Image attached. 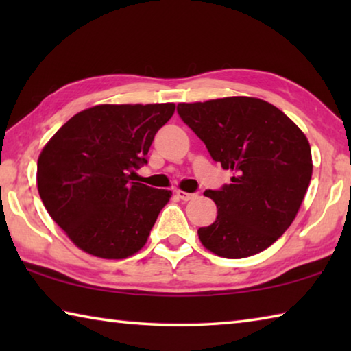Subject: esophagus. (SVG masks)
<instances>
[{"label":"esophagus","instance_id":"1","mask_svg":"<svg viewBox=\"0 0 351 351\" xmlns=\"http://www.w3.org/2000/svg\"><path fill=\"white\" fill-rule=\"evenodd\" d=\"M175 193H176V197L182 199V201H190V199H193L195 197H197L195 193H187V192H182V190H176Z\"/></svg>","mask_w":351,"mask_h":351}]
</instances>
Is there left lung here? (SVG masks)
Segmentation results:
<instances>
[{
	"mask_svg": "<svg viewBox=\"0 0 351 351\" xmlns=\"http://www.w3.org/2000/svg\"><path fill=\"white\" fill-rule=\"evenodd\" d=\"M178 114L213 161L234 171L230 184L204 192L218 215L198 229L201 243L224 258L265 251L294 221L310 186L306 136L285 112L255 97L180 104Z\"/></svg>",
	"mask_w": 351,
	"mask_h": 351,
	"instance_id": "1",
	"label": "left lung"
}]
</instances>
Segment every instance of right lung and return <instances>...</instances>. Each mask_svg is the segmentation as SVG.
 <instances>
[{
    "label": "right lung",
    "instance_id": "right-lung-1",
    "mask_svg": "<svg viewBox=\"0 0 351 351\" xmlns=\"http://www.w3.org/2000/svg\"><path fill=\"white\" fill-rule=\"evenodd\" d=\"M175 104L96 105L77 112L41 150L37 187L77 247L119 260L141 251L170 190L133 182Z\"/></svg>",
    "mask_w": 351,
    "mask_h": 351
}]
</instances>
